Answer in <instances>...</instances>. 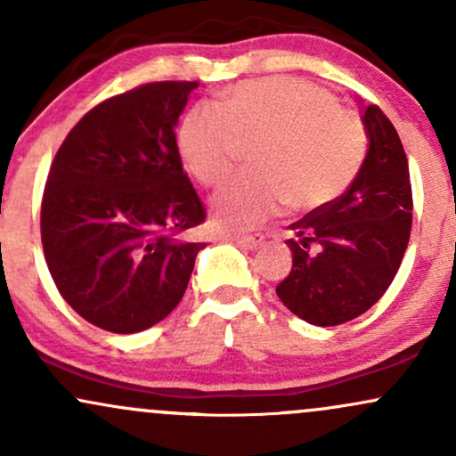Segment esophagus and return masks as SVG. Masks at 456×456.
<instances>
[{"instance_id":"esophagus-1","label":"esophagus","mask_w":456,"mask_h":456,"mask_svg":"<svg viewBox=\"0 0 456 456\" xmlns=\"http://www.w3.org/2000/svg\"><path fill=\"white\" fill-rule=\"evenodd\" d=\"M229 240H232L233 244H238L240 248L253 250V248H257L261 242H264V235H259V233H255V235H232Z\"/></svg>"}]
</instances>
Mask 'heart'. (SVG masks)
Returning <instances> with one entry per match:
<instances>
[{
    "instance_id": "obj_1",
    "label": "heart",
    "mask_w": 456,
    "mask_h": 456,
    "mask_svg": "<svg viewBox=\"0 0 456 456\" xmlns=\"http://www.w3.org/2000/svg\"><path fill=\"white\" fill-rule=\"evenodd\" d=\"M246 148H257V174L238 177L214 197L223 232H246L287 206L313 210L354 182L366 156V133L334 94L302 78H259L235 86L218 104H199L180 128V150L203 186L233 174Z\"/></svg>"
}]
</instances>
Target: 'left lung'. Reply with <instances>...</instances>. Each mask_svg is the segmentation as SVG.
I'll return each mask as SVG.
<instances>
[{"label": "left lung", "instance_id": "obj_1", "mask_svg": "<svg viewBox=\"0 0 456 456\" xmlns=\"http://www.w3.org/2000/svg\"><path fill=\"white\" fill-rule=\"evenodd\" d=\"M369 151L352 186L291 223L294 265L279 282L282 305L313 326H338L369 311L399 272L411 232L410 167L378 104L364 109Z\"/></svg>", "mask_w": 456, "mask_h": 456}]
</instances>
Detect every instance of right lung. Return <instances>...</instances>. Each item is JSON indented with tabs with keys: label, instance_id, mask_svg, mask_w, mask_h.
Here are the masks:
<instances>
[{
	"label": "right lung",
	"instance_id": "1",
	"mask_svg": "<svg viewBox=\"0 0 456 456\" xmlns=\"http://www.w3.org/2000/svg\"><path fill=\"white\" fill-rule=\"evenodd\" d=\"M197 87L156 81L107 98L51 162L40 208L46 265L72 311L107 332L162 322L206 246L177 238L206 221L175 141Z\"/></svg>",
	"mask_w": 456,
	"mask_h": 456
}]
</instances>
